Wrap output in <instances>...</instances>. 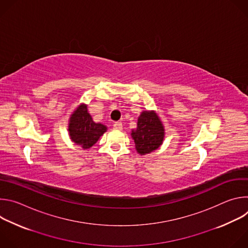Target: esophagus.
<instances>
[{
  "label": "esophagus",
  "mask_w": 248,
  "mask_h": 248,
  "mask_svg": "<svg viewBox=\"0 0 248 248\" xmlns=\"http://www.w3.org/2000/svg\"><path fill=\"white\" fill-rule=\"evenodd\" d=\"M114 128H115V129H118V130H121V129L123 128V124H122V122H116V123L114 124Z\"/></svg>",
  "instance_id": "1"
}]
</instances>
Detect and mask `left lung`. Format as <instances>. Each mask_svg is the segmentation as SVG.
I'll list each match as a JSON object with an SVG mask.
<instances>
[{"instance_id":"1","label":"left lung","mask_w":248,"mask_h":248,"mask_svg":"<svg viewBox=\"0 0 248 248\" xmlns=\"http://www.w3.org/2000/svg\"><path fill=\"white\" fill-rule=\"evenodd\" d=\"M130 135L136 152L142 156L160 148L165 139V127L155 111H143L138 117L137 126L131 129Z\"/></svg>"}]
</instances>
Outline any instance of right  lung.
I'll use <instances>...</instances> for the list:
<instances>
[{"label":"right lung","instance_id":"1","mask_svg":"<svg viewBox=\"0 0 248 248\" xmlns=\"http://www.w3.org/2000/svg\"><path fill=\"white\" fill-rule=\"evenodd\" d=\"M107 129L102 123H95L92 120L84 103L78 106L68 120L67 131L70 140L84 150L91 148Z\"/></svg>","mask_w":248,"mask_h":248}]
</instances>
